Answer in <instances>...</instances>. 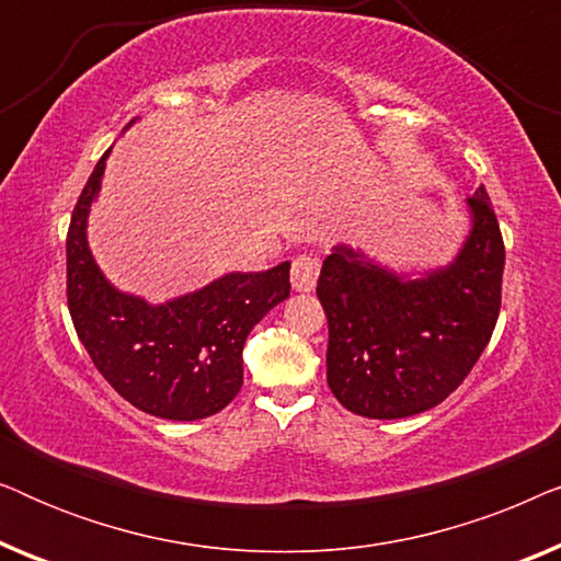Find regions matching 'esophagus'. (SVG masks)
<instances>
[{"mask_svg":"<svg viewBox=\"0 0 561 561\" xmlns=\"http://www.w3.org/2000/svg\"><path fill=\"white\" fill-rule=\"evenodd\" d=\"M319 257L313 255H298L290 265V286L298 294H309V290L317 288L319 280Z\"/></svg>","mask_w":561,"mask_h":561,"instance_id":"34e87169","label":"esophagus"}]
</instances>
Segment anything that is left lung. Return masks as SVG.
<instances>
[{
	"mask_svg": "<svg viewBox=\"0 0 561 561\" xmlns=\"http://www.w3.org/2000/svg\"><path fill=\"white\" fill-rule=\"evenodd\" d=\"M470 234L449 265L401 275L336 244L317 283L327 382L344 409L405 419L439 405L478 363L501 311L505 248L485 186L467 198Z\"/></svg>",
	"mask_w": 561,
	"mask_h": 561,
	"instance_id": "obj_1",
	"label": "left lung"
}]
</instances>
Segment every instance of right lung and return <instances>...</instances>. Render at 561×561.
I'll list each match as a JSON object with an SVG mask.
<instances>
[{"label":"right lung","instance_id":"obj_1","mask_svg":"<svg viewBox=\"0 0 561 561\" xmlns=\"http://www.w3.org/2000/svg\"><path fill=\"white\" fill-rule=\"evenodd\" d=\"M106 158L110 150L89 175L66 237L76 334L104 380L135 409L168 421L214 416L240 393L242 347L252 327L288 298L290 263L263 273H227L158 306L122 294L99 271L87 240Z\"/></svg>","mask_w":561,"mask_h":561}]
</instances>
